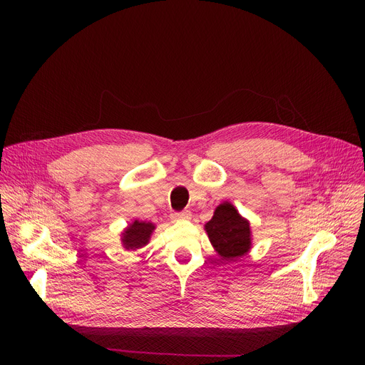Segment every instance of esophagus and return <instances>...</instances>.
<instances>
[{
	"label": "esophagus",
	"instance_id": "34e87169",
	"mask_svg": "<svg viewBox=\"0 0 365 365\" xmlns=\"http://www.w3.org/2000/svg\"><path fill=\"white\" fill-rule=\"evenodd\" d=\"M173 220H187L190 219V212L189 210H185V212H179V213H173L171 215Z\"/></svg>",
	"mask_w": 365,
	"mask_h": 365
}]
</instances>
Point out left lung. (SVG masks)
<instances>
[{
    "instance_id": "left-lung-1",
    "label": "left lung",
    "mask_w": 365,
    "mask_h": 365,
    "mask_svg": "<svg viewBox=\"0 0 365 365\" xmlns=\"http://www.w3.org/2000/svg\"><path fill=\"white\" fill-rule=\"evenodd\" d=\"M205 232L222 260L232 262L250 252L252 231L250 223L241 217L231 202L220 204L212 217L205 223Z\"/></svg>"
}]
</instances>
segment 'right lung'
<instances>
[{
    "instance_id": "add662e5",
    "label": "right lung",
    "mask_w": 365,
    "mask_h": 365,
    "mask_svg": "<svg viewBox=\"0 0 365 365\" xmlns=\"http://www.w3.org/2000/svg\"><path fill=\"white\" fill-rule=\"evenodd\" d=\"M155 229V225L150 222L134 220L128 225V227L121 234V241L125 250H136L142 248L149 242V238Z\"/></svg>"
}]
</instances>
